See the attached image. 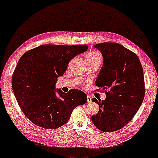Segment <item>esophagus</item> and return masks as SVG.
Listing matches in <instances>:
<instances>
[{"label":"esophagus","mask_w":158,"mask_h":158,"mask_svg":"<svg viewBox=\"0 0 158 158\" xmlns=\"http://www.w3.org/2000/svg\"><path fill=\"white\" fill-rule=\"evenodd\" d=\"M87 103H91L92 102V99L89 96H87Z\"/></svg>","instance_id":"esophagus-1"}]
</instances>
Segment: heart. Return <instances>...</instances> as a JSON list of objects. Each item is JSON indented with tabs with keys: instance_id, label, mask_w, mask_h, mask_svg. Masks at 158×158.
Returning <instances> with one entry per match:
<instances>
[{
	"instance_id": "heart-1",
	"label": "heart",
	"mask_w": 158,
	"mask_h": 158,
	"mask_svg": "<svg viewBox=\"0 0 158 158\" xmlns=\"http://www.w3.org/2000/svg\"><path fill=\"white\" fill-rule=\"evenodd\" d=\"M85 59H86L87 63L89 62H94L97 61H102V55L99 52L92 50L89 52L88 53L85 55Z\"/></svg>"
}]
</instances>
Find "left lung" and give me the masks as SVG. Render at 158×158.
Here are the masks:
<instances>
[{
	"mask_svg": "<svg viewBox=\"0 0 158 158\" xmlns=\"http://www.w3.org/2000/svg\"><path fill=\"white\" fill-rule=\"evenodd\" d=\"M94 46L103 58L95 84L106 89V98L92 99L99 106L92 121L101 131L111 132L128 124L141 106L145 96L143 71L137 55L120 44L103 43Z\"/></svg>",
	"mask_w": 158,
	"mask_h": 158,
	"instance_id": "left-lung-1",
	"label": "left lung"
}]
</instances>
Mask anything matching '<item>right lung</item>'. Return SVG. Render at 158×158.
I'll return each instance as SVG.
<instances>
[{
  "label": "right lung",
  "instance_id": "add662e5",
  "mask_svg": "<svg viewBox=\"0 0 158 158\" xmlns=\"http://www.w3.org/2000/svg\"><path fill=\"white\" fill-rule=\"evenodd\" d=\"M87 48V45H43L19 59L12 74V89L21 109L33 124L59 128L68 122L75 108L86 103L83 92L72 89L65 93L56 89L55 84L69 61Z\"/></svg>",
  "mask_w": 158,
  "mask_h": 158
}]
</instances>
